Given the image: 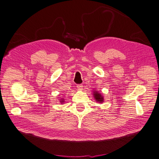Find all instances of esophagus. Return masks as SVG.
<instances>
[{
    "mask_svg": "<svg viewBox=\"0 0 159 159\" xmlns=\"http://www.w3.org/2000/svg\"><path fill=\"white\" fill-rule=\"evenodd\" d=\"M76 87H77L78 90H83V84H77V85H76Z\"/></svg>",
    "mask_w": 159,
    "mask_h": 159,
    "instance_id": "1",
    "label": "esophagus"
}]
</instances>
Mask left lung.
<instances>
[{
  "label": "left lung",
  "mask_w": 159,
  "mask_h": 159,
  "mask_svg": "<svg viewBox=\"0 0 159 159\" xmlns=\"http://www.w3.org/2000/svg\"><path fill=\"white\" fill-rule=\"evenodd\" d=\"M94 98L95 100H96L97 102H102L104 101V98L103 96H102L101 94L97 93V92H95V93H94Z\"/></svg>",
  "instance_id": "8db88e82"
}]
</instances>
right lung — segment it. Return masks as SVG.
Instances as JSON below:
<instances>
[{
	"instance_id": "add662e5",
	"label": "right lung",
	"mask_w": 159,
	"mask_h": 159,
	"mask_svg": "<svg viewBox=\"0 0 159 159\" xmlns=\"http://www.w3.org/2000/svg\"><path fill=\"white\" fill-rule=\"evenodd\" d=\"M61 102H63V100H62V101H61Z\"/></svg>"
}]
</instances>
